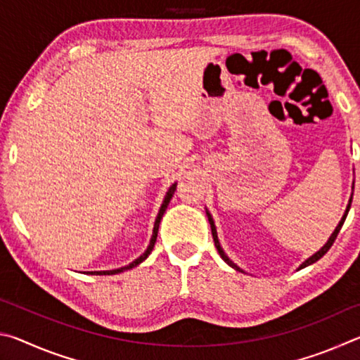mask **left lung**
<instances>
[{"label":"left lung","mask_w":360,"mask_h":360,"mask_svg":"<svg viewBox=\"0 0 360 360\" xmlns=\"http://www.w3.org/2000/svg\"><path fill=\"white\" fill-rule=\"evenodd\" d=\"M354 186V184H352ZM354 188V187H352ZM351 202H352V193H351V198H349V202H348V206H346V210H345V214H343V217H341V221L338 222V225L337 227H335V230H333V233L330 235V238L327 240V243L324 246H322L318 252H314L311 257H308L307 260L303 262V264L298 266V270H302V268H304V266H308V265H311V264H314V262H318L322 255H324L328 249L332 248V245H333V241H335V238H337V235H338V231L341 230V227H343V224H345V219H346V216H348V212H349V208H351ZM206 216H208V221H210V225H211V231H212V238H214V246L217 248V252H219V255H221V257L227 262V264L231 266V268H235V270H238V271H241V273H245L241 270V268L236 265V264H233V262L230 260V257L227 254L224 252V249H222V246H221V243H219V238H217V230H216V225H214V221H212V216L210 214V211L206 210Z\"/></svg>","instance_id":"obj_1"}]
</instances>
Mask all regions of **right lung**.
<instances>
[{"label": "right lung", "instance_id": "1", "mask_svg": "<svg viewBox=\"0 0 360 360\" xmlns=\"http://www.w3.org/2000/svg\"><path fill=\"white\" fill-rule=\"evenodd\" d=\"M176 184H178V182H174V184H172V187L168 188V192H167V195H165V198H163V203H162V206H160V210H158V214H157V217H155V222H154V230H152V236H150V241H149V246H148V249H146V251H144L141 255H139L138 259H135V260L131 262V264L125 265V266L115 268V270H105V271H87V273H90V275H117V273H122V271H125V270H131L133 266L139 265V264H141V262H144L146 259H148V257H149V254L152 252V249H154L155 240H157V233H158V225H160V221H162V217H163V212H165V211H167V208H168V203H169V200L173 198L174 191H176Z\"/></svg>", "mask_w": 360, "mask_h": 360}]
</instances>
